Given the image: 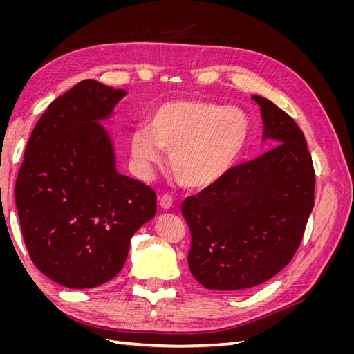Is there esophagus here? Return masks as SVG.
<instances>
[{"mask_svg": "<svg viewBox=\"0 0 354 354\" xmlns=\"http://www.w3.org/2000/svg\"><path fill=\"white\" fill-rule=\"evenodd\" d=\"M159 207L162 208L164 211L169 209L171 207H173V196L168 195V194H165V195L160 196V198H159Z\"/></svg>", "mask_w": 354, "mask_h": 354, "instance_id": "esophagus-1", "label": "esophagus"}]
</instances>
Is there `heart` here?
I'll return each instance as SVG.
<instances>
[{"mask_svg": "<svg viewBox=\"0 0 354 354\" xmlns=\"http://www.w3.org/2000/svg\"><path fill=\"white\" fill-rule=\"evenodd\" d=\"M252 124L236 106L203 100L165 102L147 127L130 137L134 164L147 174L169 152V169L189 189H205L226 176L250 142Z\"/></svg>", "mask_w": 354, "mask_h": 354, "instance_id": "obj_1", "label": "heart"}]
</instances>
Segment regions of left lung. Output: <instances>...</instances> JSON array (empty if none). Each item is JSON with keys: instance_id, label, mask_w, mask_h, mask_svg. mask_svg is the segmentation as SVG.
Returning a JSON list of instances; mask_svg holds the SVG:
<instances>
[{"instance_id": "obj_1", "label": "left lung", "mask_w": 354, "mask_h": 354, "mask_svg": "<svg viewBox=\"0 0 354 354\" xmlns=\"http://www.w3.org/2000/svg\"><path fill=\"white\" fill-rule=\"evenodd\" d=\"M263 142L269 152L232 168L217 183L189 196V269L207 289L239 291L260 285L292 260L315 207V169L303 131L261 95Z\"/></svg>"}]
</instances>
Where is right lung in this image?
Listing matches in <instances>:
<instances>
[{
    "label": "right lung",
    "mask_w": 354,
    "mask_h": 354,
    "mask_svg": "<svg viewBox=\"0 0 354 354\" xmlns=\"http://www.w3.org/2000/svg\"><path fill=\"white\" fill-rule=\"evenodd\" d=\"M127 91L95 80L53 100L32 131L16 180V207L30 260L72 289L121 272L133 234L156 214V194L116 169L103 121Z\"/></svg>",
    "instance_id": "1"
}]
</instances>
